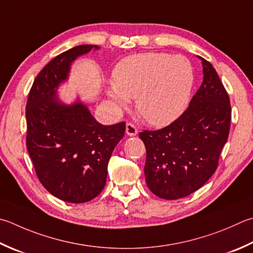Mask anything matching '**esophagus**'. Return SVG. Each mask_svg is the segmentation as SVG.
<instances>
[{"label":"esophagus","instance_id":"esophagus-1","mask_svg":"<svg viewBox=\"0 0 253 253\" xmlns=\"http://www.w3.org/2000/svg\"><path fill=\"white\" fill-rule=\"evenodd\" d=\"M126 133L128 136H136L138 133L137 127L131 123H127L126 125Z\"/></svg>","mask_w":253,"mask_h":253}]
</instances>
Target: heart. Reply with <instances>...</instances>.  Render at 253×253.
<instances>
[{
    "label": "heart",
    "instance_id": "b5f03b06",
    "mask_svg": "<svg viewBox=\"0 0 253 253\" xmlns=\"http://www.w3.org/2000/svg\"><path fill=\"white\" fill-rule=\"evenodd\" d=\"M193 84L194 71L185 57L137 53L122 59L114 68L107 95L122 108L136 97V110L143 121L167 126L189 105Z\"/></svg>",
    "mask_w": 253,
    "mask_h": 253
}]
</instances>
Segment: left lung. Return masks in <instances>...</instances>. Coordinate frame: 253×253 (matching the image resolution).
<instances>
[{
	"mask_svg": "<svg viewBox=\"0 0 253 253\" xmlns=\"http://www.w3.org/2000/svg\"><path fill=\"white\" fill-rule=\"evenodd\" d=\"M199 58L204 78L189 107L170 125L139 132L147 151V185L165 200L182 199L204 185L218 167L228 139V93L211 63Z\"/></svg>",
	"mask_w": 253,
	"mask_h": 253,
	"instance_id": "8db88e82",
	"label": "left lung"
}]
</instances>
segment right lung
<instances>
[{"label":"right lung","mask_w":253,"mask_h":253,"mask_svg":"<svg viewBox=\"0 0 253 253\" xmlns=\"http://www.w3.org/2000/svg\"><path fill=\"white\" fill-rule=\"evenodd\" d=\"M93 48L98 49L81 44L49 61L35 79L26 104V147L38 180L69 203L88 202L102 192L108 161L126 129L125 122L97 123L80 102H58L56 90L67 80L72 61Z\"/></svg>","instance_id":"right-lung-1"}]
</instances>
